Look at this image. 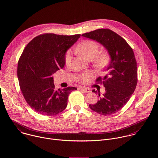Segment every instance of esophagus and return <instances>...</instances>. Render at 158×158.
I'll return each mask as SVG.
<instances>
[{"mask_svg":"<svg viewBox=\"0 0 158 158\" xmlns=\"http://www.w3.org/2000/svg\"><path fill=\"white\" fill-rule=\"evenodd\" d=\"M80 90L82 92H83L84 93H89L90 92H91V90H90L89 89L85 88V87H81V88H80Z\"/></svg>","mask_w":158,"mask_h":158,"instance_id":"esophagus-1","label":"esophagus"}]
</instances>
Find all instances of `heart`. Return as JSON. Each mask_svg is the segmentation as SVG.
Instances as JSON below:
<instances>
[{"label": "heart", "mask_w": 158, "mask_h": 158, "mask_svg": "<svg viewBox=\"0 0 158 158\" xmlns=\"http://www.w3.org/2000/svg\"><path fill=\"white\" fill-rule=\"evenodd\" d=\"M98 44L92 40H84L79 44L76 48V52L82 55L87 60H92L97 55L99 51ZM72 59V54L71 51L67 52L65 55V63L66 65H69ZM109 60V54L106 52H104L98 55L94 59V63L96 67L102 68L107 65ZM93 77L91 73H86L82 74L80 76L81 81L84 83H87Z\"/></svg>", "instance_id": "heart-1"}]
</instances>
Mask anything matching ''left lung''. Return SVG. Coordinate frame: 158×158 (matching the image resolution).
Here are the masks:
<instances>
[{
	"label": "left lung",
	"mask_w": 158,
	"mask_h": 158,
	"mask_svg": "<svg viewBox=\"0 0 158 158\" xmlns=\"http://www.w3.org/2000/svg\"><path fill=\"white\" fill-rule=\"evenodd\" d=\"M82 37L96 41L106 49L110 62L104 70L106 76L97 81L102 83L105 93L90 109L103 116L113 114L127 103L136 89L138 82L137 63L134 52L126 41L120 35L107 29H98L85 33Z\"/></svg>",
	"instance_id": "1"
}]
</instances>
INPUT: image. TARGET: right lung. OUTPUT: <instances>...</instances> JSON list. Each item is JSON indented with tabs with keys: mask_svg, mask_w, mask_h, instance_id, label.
<instances>
[{
	"mask_svg": "<svg viewBox=\"0 0 158 158\" xmlns=\"http://www.w3.org/2000/svg\"><path fill=\"white\" fill-rule=\"evenodd\" d=\"M80 34L61 35L45 34L34 38L22 52L17 66L21 91L38 114L54 116L67 107L70 93L76 87L55 89L53 74L65 65L66 52Z\"/></svg>",
	"mask_w": 158,
	"mask_h": 158,
	"instance_id": "1",
	"label": "right lung"
}]
</instances>
